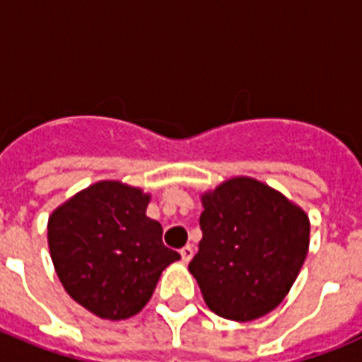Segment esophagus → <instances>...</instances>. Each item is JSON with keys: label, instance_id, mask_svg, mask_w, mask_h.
Instances as JSON below:
<instances>
[{"label": "esophagus", "instance_id": "1", "mask_svg": "<svg viewBox=\"0 0 362 362\" xmlns=\"http://www.w3.org/2000/svg\"><path fill=\"white\" fill-rule=\"evenodd\" d=\"M192 255H194V248H192L190 245H187L181 248V259H183V263H188V261L192 259Z\"/></svg>", "mask_w": 362, "mask_h": 362}]
</instances>
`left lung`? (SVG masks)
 Wrapping results in <instances>:
<instances>
[{
    "label": "left lung",
    "instance_id": "1",
    "mask_svg": "<svg viewBox=\"0 0 362 362\" xmlns=\"http://www.w3.org/2000/svg\"><path fill=\"white\" fill-rule=\"evenodd\" d=\"M203 239L188 264L212 312L254 321L279 306L308 254L310 223L283 194L233 177L203 196Z\"/></svg>",
    "mask_w": 362,
    "mask_h": 362
}]
</instances>
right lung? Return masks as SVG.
<instances>
[{
  "label": "right lung",
  "instance_id": "1",
  "mask_svg": "<svg viewBox=\"0 0 362 362\" xmlns=\"http://www.w3.org/2000/svg\"><path fill=\"white\" fill-rule=\"evenodd\" d=\"M150 196L119 181H99L54 210L49 248L57 277L76 303L103 319L141 312L159 276L181 255L163 245L146 216Z\"/></svg>",
  "mask_w": 362,
  "mask_h": 362
}]
</instances>
